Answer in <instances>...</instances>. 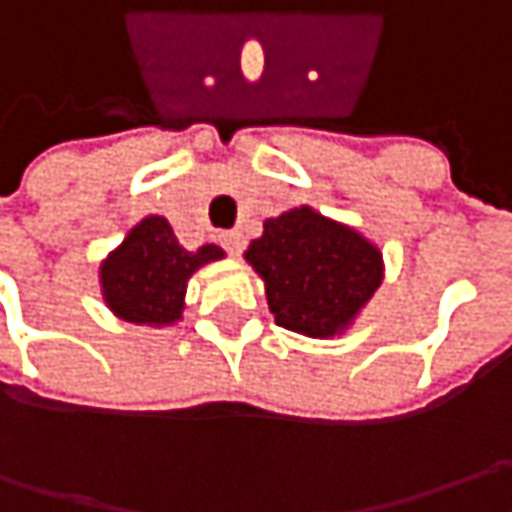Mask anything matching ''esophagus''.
<instances>
[{
    "instance_id": "1",
    "label": "esophagus",
    "mask_w": 512,
    "mask_h": 512,
    "mask_svg": "<svg viewBox=\"0 0 512 512\" xmlns=\"http://www.w3.org/2000/svg\"><path fill=\"white\" fill-rule=\"evenodd\" d=\"M219 242L225 247L230 256H239L245 250V236L239 230H227V233H219Z\"/></svg>"
}]
</instances>
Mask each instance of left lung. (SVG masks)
Instances as JSON below:
<instances>
[{"mask_svg":"<svg viewBox=\"0 0 512 512\" xmlns=\"http://www.w3.org/2000/svg\"><path fill=\"white\" fill-rule=\"evenodd\" d=\"M245 259L265 282L276 325L310 339L344 333L384 279L379 247L307 205L267 219Z\"/></svg>","mask_w":512,"mask_h":512,"instance_id":"8db88e82","label":"left lung"}]
</instances>
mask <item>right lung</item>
Returning a JSON list of instances; mask_svg holds the SVG:
<instances>
[{"instance_id": "obj_1", "label": "right lung", "mask_w": 512, "mask_h": 512, "mask_svg": "<svg viewBox=\"0 0 512 512\" xmlns=\"http://www.w3.org/2000/svg\"><path fill=\"white\" fill-rule=\"evenodd\" d=\"M222 256L225 250L216 245L185 250L165 216H148L130 227L99 267L102 299L113 316L133 325H176L185 310L187 279Z\"/></svg>"}]
</instances>
